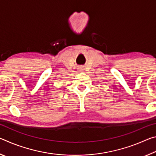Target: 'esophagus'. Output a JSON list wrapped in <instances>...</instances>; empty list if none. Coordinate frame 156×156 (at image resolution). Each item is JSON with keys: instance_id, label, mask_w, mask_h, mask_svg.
Returning <instances> with one entry per match:
<instances>
[{"instance_id": "obj_1", "label": "esophagus", "mask_w": 156, "mask_h": 156, "mask_svg": "<svg viewBox=\"0 0 156 156\" xmlns=\"http://www.w3.org/2000/svg\"><path fill=\"white\" fill-rule=\"evenodd\" d=\"M80 70H83V69H83V68H82V67H81V68H80Z\"/></svg>"}]
</instances>
